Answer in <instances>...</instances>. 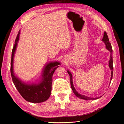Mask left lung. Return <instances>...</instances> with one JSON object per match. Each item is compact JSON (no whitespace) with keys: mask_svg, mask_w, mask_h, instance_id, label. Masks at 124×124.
<instances>
[{"mask_svg":"<svg viewBox=\"0 0 124 124\" xmlns=\"http://www.w3.org/2000/svg\"><path fill=\"white\" fill-rule=\"evenodd\" d=\"M103 42H104L105 44H106V46L107 49L109 51L111 52V56H110V59L109 61V67L110 69L111 70V80H110V83L111 80L112 79V77H113V58H112V46L111 43L109 42V39H108V36L107 34V32L105 31L104 32V35H103V39L102 40ZM68 72L69 76H70V84H71V88H72V91L73 92V93H74V95H76L78 98H80L81 99H85V100H96L97 99L99 98L100 97H97V98H91V97H88L87 96H86L85 95H82L80 94L79 93H78V92H77V91L75 89L73 84V82H72V75L70 73V72L69 71H67Z\"/></svg>","mask_w":124,"mask_h":124,"instance_id":"1","label":"left lung"}]
</instances>
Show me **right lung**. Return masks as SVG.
Here are the masks:
<instances>
[{
  "label": "right lung",
  "instance_id": "right-lung-1",
  "mask_svg": "<svg viewBox=\"0 0 124 124\" xmlns=\"http://www.w3.org/2000/svg\"><path fill=\"white\" fill-rule=\"evenodd\" d=\"M20 31L18 32L13 47L11 61L10 71L13 83L21 95L26 101L32 103L44 102L51 95L52 84V77L56 69L61 64L59 62H52L46 65L44 69L41 82L37 84H26L21 81L14 75L13 72V57L16 52L17 42L19 39Z\"/></svg>",
  "mask_w": 124,
  "mask_h": 124
}]
</instances>
